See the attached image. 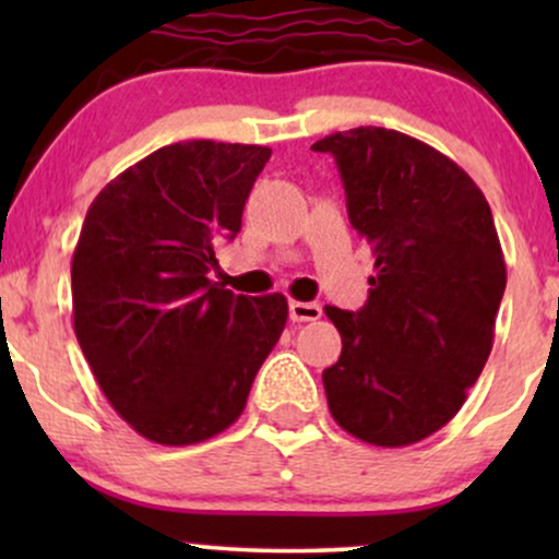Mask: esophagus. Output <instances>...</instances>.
I'll return each mask as SVG.
<instances>
[{
    "label": "esophagus",
    "mask_w": 559,
    "mask_h": 559,
    "mask_svg": "<svg viewBox=\"0 0 559 559\" xmlns=\"http://www.w3.org/2000/svg\"><path fill=\"white\" fill-rule=\"evenodd\" d=\"M320 316H323V310H320V305H316V301H288V318L294 323H307V320H318Z\"/></svg>",
    "instance_id": "esophagus-1"
}]
</instances>
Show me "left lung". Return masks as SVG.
Listing matches in <instances>:
<instances>
[{
    "mask_svg": "<svg viewBox=\"0 0 559 559\" xmlns=\"http://www.w3.org/2000/svg\"><path fill=\"white\" fill-rule=\"evenodd\" d=\"M336 159L349 223L376 258L362 310L325 307L342 357L323 370L333 420L373 447L447 426L493 344L507 267L484 191L433 146L360 126L312 144Z\"/></svg>",
    "mask_w": 559,
    "mask_h": 559,
    "instance_id": "8db88e82",
    "label": "left lung"
}]
</instances>
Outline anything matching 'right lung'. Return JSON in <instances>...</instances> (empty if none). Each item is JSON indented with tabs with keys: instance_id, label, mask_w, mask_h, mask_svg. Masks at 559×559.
<instances>
[{
	"instance_id": "obj_1",
	"label": "right lung",
	"mask_w": 559,
	"mask_h": 559,
	"mask_svg": "<svg viewBox=\"0 0 559 559\" xmlns=\"http://www.w3.org/2000/svg\"><path fill=\"white\" fill-rule=\"evenodd\" d=\"M267 159L258 144L178 141L107 183L83 221L75 336L115 413L155 444H199L239 420L284 333V294L210 281Z\"/></svg>"
}]
</instances>
